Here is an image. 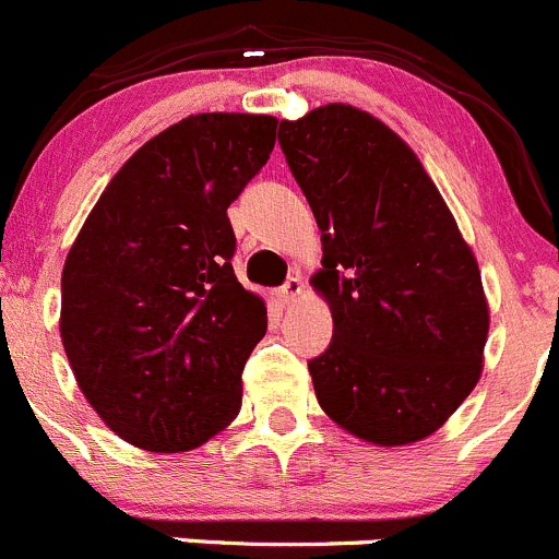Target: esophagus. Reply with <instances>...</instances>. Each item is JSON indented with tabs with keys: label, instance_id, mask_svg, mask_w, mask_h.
I'll return each instance as SVG.
<instances>
[{
	"label": "esophagus",
	"instance_id": "esophagus-1",
	"mask_svg": "<svg viewBox=\"0 0 559 559\" xmlns=\"http://www.w3.org/2000/svg\"><path fill=\"white\" fill-rule=\"evenodd\" d=\"M301 290H304V282L298 277H290L277 290V301L282 304V307H285V304H293L298 296H301Z\"/></svg>",
	"mask_w": 559,
	"mask_h": 559
}]
</instances>
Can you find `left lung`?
<instances>
[{
    "instance_id": "1",
    "label": "left lung",
    "mask_w": 559,
    "mask_h": 559,
    "mask_svg": "<svg viewBox=\"0 0 559 559\" xmlns=\"http://www.w3.org/2000/svg\"><path fill=\"white\" fill-rule=\"evenodd\" d=\"M280 146L323 239L312 285L334 336L307 361L320 407L367 443H416L480 378L478 263L413 148L367 110L280 121Z\"/></svg>"
}]
</instances>
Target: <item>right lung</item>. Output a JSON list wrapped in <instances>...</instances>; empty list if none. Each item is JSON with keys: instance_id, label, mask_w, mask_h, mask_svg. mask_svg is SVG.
Instances as JSON below:
<instances>
[{"instance_id": "right-lung-1", "label": "right lung", "mask_w": 559, "mask_h": 559, "mask_svg": "<svg viewBox=\"0 0 559 559\" xmlns=\"http://www.w3.org/2000/svg\"><path fill=\"white\" fill-rule=\"evenodd\" d=\"M277 119L198 114L143 143L86 217L62 272V342L81 391L127 443L190 451L241 407L266 304L234 274L228 206Z\"/></svg>"}]
</instances>
